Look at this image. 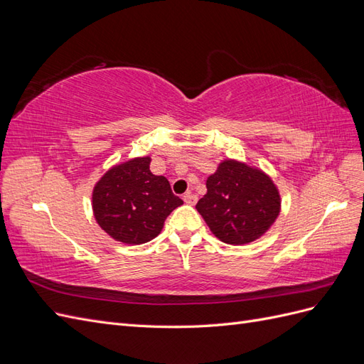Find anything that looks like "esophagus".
<instances>
[{
  "label": "esophagus",
  "mask_w": 364,
  "mask_h": 364,
  "mask_svg": "<svg viewBox=\"0 0 364 364\" xmlns=\"http://www.w3.org/2000/svg\"><path fill=\"white\" fill-rule=\"evenodd\" d=\"M183 202L188 203V205H196L197 196L193 194V193H185V194H183Z\"/></svg>",
  "instance_id": "obj_1"
}]
</instances>
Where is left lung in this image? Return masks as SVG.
I'll use <instances>...</instances> for the list:
<instances>
[{"label": "left lung", "instance_id": "8db88e82", "mask_svg": "<svg viewBox=\"0 0 364 364\" xmlns=\"http://www.w3.org/2000/svg\"><path fill=\"white\" fill-rule=\"evenodd\" d=\"M206 188L196 209L223 243H250L266 232L279 214L277 186L261 170L243 162L220 164L208 178Z\"/></svg>", "mask_w": 364, "mask_h": 364}]
</instances>
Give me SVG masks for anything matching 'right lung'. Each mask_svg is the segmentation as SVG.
<instances>
[{"label":"right lung","instance_id":"1","mask_svg":"<svg viewBox=\"0 0 364 364\" xmlns=\"http://www.w3.org/2000/svg\"><path fill=\"white\" fill-rule=\"evenodd\" d=\"M183 202L164 176L150 171V158L109 170L92 193L97 223L121 243L142 245L159 235L165 218Z\"/></svg>","mask_w":364,"mask_h":364}]
</instances>
